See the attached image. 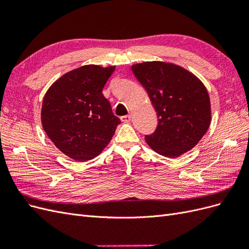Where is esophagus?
<instances>
[{"label": "esophagus", "mask_w": 249, "mask_h": 249, "mask_svg": "<svg viewBox=\"0 0 249 249\" xmlns=\"http://www.w3.org/2000/svg\"><path fill=\"white\" fill-rule=\"evenodd\" d=\"M120 119H122V122L124 123H130L131 119H132V115H124V116H122L120 117Z\"/></svg>", "instance_id": "34e87169"}]
</instances>
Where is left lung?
<instances>
[{"label": "left lung", "mask_w": 249, "mask_h": 249, "mask_svg": "<svg viewBox=\"0 0 249 249\" xmlns=\"http://www.w3.org/2000/svg\"><path fill=\"white\" fill-rule=\"evenodd\" d=\"M157 112L158 125L145 141L156 153L177 158L197 144L211 123V103L202 82L178 65L152 61L132 65Z\"/></svg>", "instance_id": "left-lung-1"}]
</instances>
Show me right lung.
<instances>
[{"instance_id":"1","label":"right lung","mask_w":249,"mask_h":249,"mask_svg":"<svg viewBox=\"0 0 249 249\" xmlns=\"http://www.w3.org/2000/svg\"><path fill=\"white\" fill-rule=\"evenodd\" d=\"M114 71L115 66H81L59 78L43 97V130L73 160L85 162L99 156L120 124L103 94Z\"/></svg>"}]
</instances>
